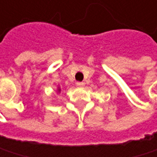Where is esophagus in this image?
Segmentation results:
<instances>
[{"label":"esophagus","mask_w":157,"mask_h":157,"mask_svg":"<svg viewBox=\"0 0 157 157\" xmlns=\"http://www.w3.org/2000/svg\"><path fill=\"white\" fill-rule=\"evenodd\" d=\"M76 85H77V86H80L81 87V86H85V83L84 82H77Z\"/></svg>","instance_id":"obj_1"}]
</instances>
